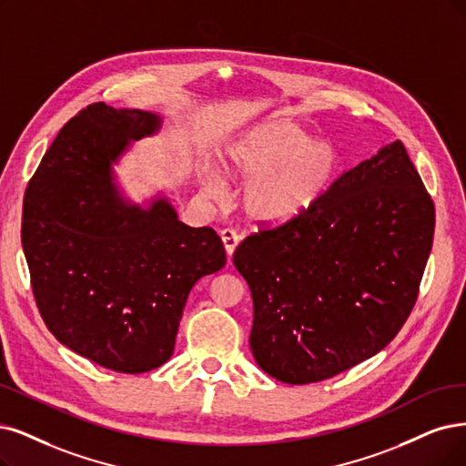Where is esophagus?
I'll use <instances>...</instances> for the list:
<instances>
[{
	"label": "esophagus",
	"mask_w": 466,
	"mask_h": 466,
	"mask_svg": "<svg viewBox=\"0 0 466 466\" xmlns=\"http://www.w3.org/2000/svg\"><path fill=\"white\" fill-rule=\"evenodd\" d=\"M220 238H222V242H224V249H227V255H228V257H232L234 249H236V248H238V244H239V236H238V232H236V230H232V228H224V230L220 232Z\"/></svg>",
	"instance_id": "34e87169"
}]
</instances>
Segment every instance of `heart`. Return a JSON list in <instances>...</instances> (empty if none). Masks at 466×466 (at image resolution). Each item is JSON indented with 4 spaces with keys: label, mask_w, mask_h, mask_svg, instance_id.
Masks as SVG:
<instances>
[{
    "label": "heart",
    "mask_w": 466,
    "mask_h": 466,
    "mask_svg": "<svg viewBox=\"0 0 466 466\" xmlns=\"http://www.w3.org/2000/svg\"><path fill=\"white\" fill-rule=\"evenodd\" d=\"M222 167L248 182L244 207L251 217L286 220L311 209L329 192L341 157L334 144L313 142L299 125L280 118L224 149ZM207 192L220 196L215 178L207 180Z\"/></svg>",
    "instance_id": "heart-1"
}]
</instances>
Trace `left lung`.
<instances>
[{"label": "left lung", "mask_w": 466, "mask_h": 466, "mask_svg": "<svg viewBox=\"0 0 466 466\" xmlns=\"http://www.w3.org/2000/svg\"><path fill=\"white\" fill-rule=\"evenodd\" d=\"M434 224L398 140L343 172L311 209L248 236L234 267L251 289L257 365L311 384L384 350L417 303Z\"/></svg>", "instance_id": "1"}]
</instances>
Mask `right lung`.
<instances>
[{
	"mask_svg": "<svg viewBox=\"0 0 466 466\" xmlns=\"http://www.w3.org/2000/svg\"><path fill=\"white\" fill-rule=\"evenodd\" d=\"M161 118L92 103L61 128L25 192L21 239L38 311L63 346L115 372L161 367L189 289L227 265L209 227L167 199L125 203L111 163Z\"/></svg>",
	"mask_w": 466,
	"mask_h": 466,
	"instance_id": "obj_1",
	"label": "right lung"
}]
</instances>
